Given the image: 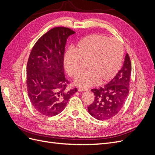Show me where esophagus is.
Segmentation results:
<instances>
[{
	"mask_svg": "<svg viewBox=\"0 0 155 155\" xmlns=\"http://www.w3.org/2000/svg\"><path fill=\"white\" fill-rule=\"evenodd\" d=\"M87 88H78V91L79 92L85 91H87Z\"/></svg>",
	"mask_w": 155,
	"mask_h": 155,
	"instance_id": "esophagus-1",
	"label": "esophagus"
}]
</instances>
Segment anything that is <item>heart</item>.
<instances>
[{"label": "heart", "instance_id": "obj_1", "mask_svg": "<svg viewBox=\"0 0 155 155\" xmlns=\"http://www.w3.org/2000/svg\"><path fill=\"white\" fill-rule=\"evenodd\" d=\"M123 58L124 47L118 40L92 34L83 37L73 49L68 50L63 62L67 74L75 78L81 72V60L88 61L89 69L79 75L75 84L89 87L111 80L120 69Z\"/></svg>", "mask_w": 155, "mask_h": 155}]
</instances>
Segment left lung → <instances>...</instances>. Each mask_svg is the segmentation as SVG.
Instances as JSON below:
<instances>
[{
	"label": "left lung",
	"mask_w": 155,
	"mask_h": 155,
	"mask_svg": "<svg viewBox=\"0 0 155 155\" xmlns=\"http://www.w3.org/2000/svg\"><path fill=\"white\" fill-rule=\"evenodd\" d=\"M131 74V63L128 54L125 55L122 68L104 87L94 88V101L88 107L92 116L99 120L110 119L118 113L127 97Z\"/></svg>",
	"instance_id": "obj_1"
}]
</instances>
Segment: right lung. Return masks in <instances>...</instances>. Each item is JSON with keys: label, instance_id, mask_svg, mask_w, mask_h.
<instances>
[{"label": "right lung", "instance_id": "add662e5", "mask_svg": "<svg viewBox=\"0 0 155 155\" xmlns=\"http://www.w3.org/2000/svg\"><path fill=\"white\" fill-rule=\"evenodd\" d=\"M74 31L55 27L38 39L32 48L26 67L28 94L40 114L54 116L66 107L76 88L68 91L69 81L64 74L63 59L68 37Z\"/></svg>", "mask_w": 155, "mask_h": 155}]
</instances>
